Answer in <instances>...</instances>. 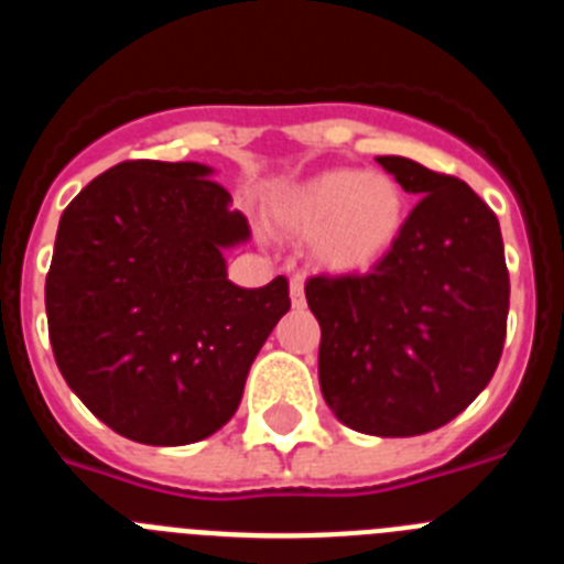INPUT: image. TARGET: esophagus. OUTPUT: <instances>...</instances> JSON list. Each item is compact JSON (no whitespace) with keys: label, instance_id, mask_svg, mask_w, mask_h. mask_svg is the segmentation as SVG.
Segmentation results:
<instances>
[{"label":"esophagus","instance_id":"1","mask_svg":"<svg viewBox=\"0 0 564 564\" xmlns=\"http://www.w3.org/2000/svg\"><path fill=\"white\" fill-rule=\"evenodd\" d=\"M291 302H293V307L305 305V279L302 276L291 279Z\"/></svg>","mask_w":564,"mask_h":564}]
</instances>
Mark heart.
Wrapping results in <instances>:
<instances>
[{
	"label": "heart",
	"instance_id": "b5f03b06",
	"mask_svg": "<svg viewBox=\"0 0 564 564\" xmlns=\"http://www.w3.org/2000/svg\"><path fill=\"white\" fill-rule=\"evenodd\" d=\"M271 217L291 237L311 239L325 271L352 276L390 257L406 223V194L383 172L327 169L279 194Z\"/></svg>",
	"mask_w": 564,
	"mask_h": 564
}]
</instances>
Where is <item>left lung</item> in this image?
Wrapping results in <instances>:
<instances>
[{"label":"left lung","instance_id":"8db88e82","mask_svg":"<svg viewBox=\"0 0 564 564\" xmlns=\"http://www.w3.org/2000/svg\"><path fill=\"white\" fill-rule=\"evenodd\" d=\"M421 203L367 276H313L318 383L333 415L376 437H412L460 415L500 364L508 271L495 212L410 158H376Z\"/></svg>","mask_w":564,"mask_h":564}]
</instances>
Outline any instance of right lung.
I'll list each match as a JSON object with an SVG mask.
<instances>
[{
  "label": "right lung",
  "mask_w": 564,
  "mask_h": 564,
  "mask_svg": "<svg viewBox=\"0 0 564 564\" xmlns=\"http://www.w3.org/2000/svg\"><path fill=\"white\" fill-rule=\"evenodd\" d=\"M212 174L192 161L118 163L58 220L44 285L58 370L98 421L147 446L223 430L291 311L285 276L228 279L226 251L251 228Z\"/></svg>",
  "instance_id": "obj_1"
}]
</instances>
